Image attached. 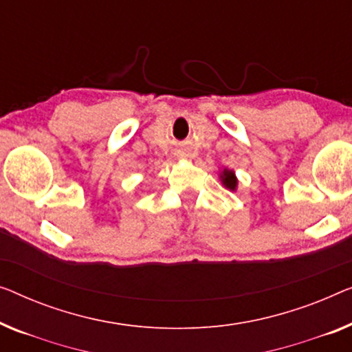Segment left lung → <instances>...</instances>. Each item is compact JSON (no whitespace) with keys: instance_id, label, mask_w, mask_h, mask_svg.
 <instances>
[{"instance_id":"8db88e82","label":"left lung","mask_w":352,"mask_h":352,"mask_svg":"<svg viewBox=\"0 0 352 352\" xmlns=\"http://www.w3.org/2000/svg\"><path fill=\"white\" fill-rule=\"evenodd\" d=\"M221 181H222V184L226 186L227 188H230V190H236L238 179H236V176H235V171L227 170V168H226V170L221 173Z\"/></svg>"}]
</instances>
